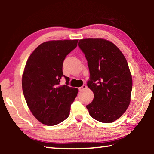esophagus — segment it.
<instances>
[{"mask_svg": "<svg viewBox=\"0 0 154 154\" xmlns=\"http://www.w3.org/2000/svg\"><path fill=\"white\" fill-rule=\"evenodd\" d=\"M86 88H87V85H83L82 87H80V88H79V91H82V90H83L86 89Z\"/></svg>", "mask_w": 154, "mask_h": 154, "instance_id": "obj_1", "label": "esophagus"}]
</instances>
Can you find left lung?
Here are the masks:
<instances>
[{"instance_id": "left-lung-1", "label": "left lung", "mask_w": 154, "mask_h": 154, "mask_svg": "<svg viewBox=\"0 0 154 154\" xmlns=\"http://www.w3.org/2000/svg\"><path fill=\"white\" fill-rule=\"evenodd\" d=\"M78 45L84 53L94 93L86 106L92 118L111 123L120 118L131 100L132 79L126 58L114 43L101 38H83Z\"/></svg>"}]
</instances>
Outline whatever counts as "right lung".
Returning a JSON list of instances; mask_svg holds the SVG:
<instances>
[{
	"label": "right lung",
	"instance_id": "1",
	"mask_svg": "<svg viewBox=\"0 0 154 154\" xmlns=\"http://www.w3.org/2000/svg\"><path fill=\"white\" fill-rule=\"evenodd\" d=\"M77 39L49 41L38 45L28 58L22 75V90L35 118L47 126L65 120L78 89L69 87L62 72L64 60L77 45ZM62 76L66 85L59 84Z\"/></svg>",
	"mask_w": 154,
	"mask_h": 154
}]
</instances>
